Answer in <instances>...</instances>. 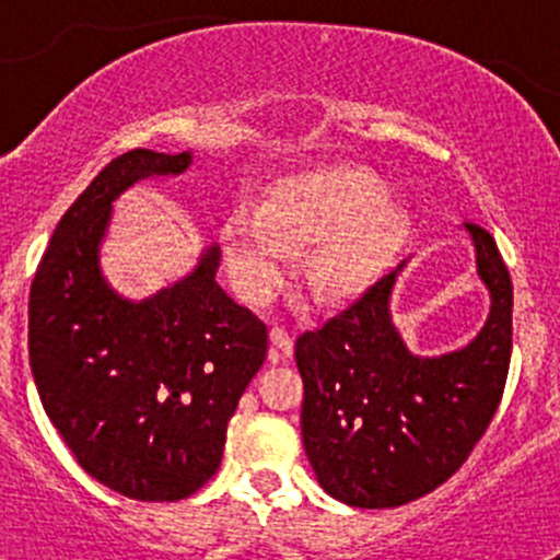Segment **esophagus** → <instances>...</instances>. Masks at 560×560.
Returning a JSON list of instances; mask_svg holds the SVG:
<instances>
[{"label":"esophagus","instance_id":"obj_1","mask_svg":"<svg viewBox=\"0 0 560 560\" xmlns=\"http://www.w3.org/2000/svg\"><path fill=\"white\" fill-rule=\"evenodd\" d=\"M271 363H281L287 361L289 355H292L294 350V342L292 337H289L287 329H281V326H273L271 329Z\"/></svg>","mask_w":560,"mask_h":560}]
</instances>
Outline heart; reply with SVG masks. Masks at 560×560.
Listing matches in <instances>:
<instances>
[{
	"instance_id": "obj_1",
	"label": "heart",
	"mask_w": 560,
	"mask_h": 560,
	"mask_svg": "<svg viewBox=\"0 0 560 560\" xmlns=\"http://www.w3.org/2000/svg\"><path fill=\"white\" fill-rule=\"evenodd\" d=\"M387 195L374 171L329 165L276 182L260 210H231L221 244L242 298L266 302L281 284L289 247L318 236L324 242L307 260V279L329 294L361 287L400 236L402 210Z\"/></svg>"
}]
</instances>
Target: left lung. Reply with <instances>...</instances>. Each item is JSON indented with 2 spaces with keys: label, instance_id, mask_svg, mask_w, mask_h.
I'll list each match as a JSON object with an SVG mask.
<instances>
[{
  "label": "left lung",
  "instance_id": "1",
  "mask_svg": "<svg viewBox=\"0 0 560 560\" xmlns=\"http://www.w3.org/2000/svg\"><path fill=\"white\" fill-rule=\"evenodd\" d=\"M490 316L471 342L416 355L392 324L395 271L305 331L294 358L305 384L300 427L307 460L331 498L397 508L436 490L468 458L503 397L513 339V284L498 244L464 223Z\"/></svg>",
  "mask_w": 560,
  "mask_h": 560
}]
</instances>
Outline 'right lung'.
Listing matches in <instances>:
<instances>
[{
    "instance_id": "1",
    "label": "right lung",
    "mask_w": 560,
    "mask_h": 560,
    "mask_svg": "<svg viewBox=\"0 0 560 560\" xmlns=\"http://www.w3.org/2000/svg\"><path fill=\"white\" fill-rule=\"evenodd\" d=\"M191 152L131 150L57 223L28 298V358L49 421L89 477L133 500H182L218 471L226 427L266 361L268 329L215 281L221 247L152 298L105 279L113 202L144 178L182 176Z\"/></svg>"
}]
</instances>
